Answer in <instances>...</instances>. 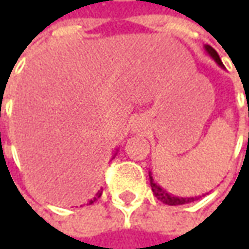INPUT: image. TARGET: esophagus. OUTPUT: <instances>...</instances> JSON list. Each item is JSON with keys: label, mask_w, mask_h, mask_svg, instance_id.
<instances>
[{"label": "esophagus", "mask_w": 249, "mask_h": 249, "mask_svg": "<svg viewBox=\"0 0 249 249\" xmlns=\"http://www.w3.org/2000/svg\"><path fill=\"white\" fill-rule=\"evenodd\" d=\"M136 127H137V126H134V129H136Z\"/></svg>", "instance_id": "esophagus-1"}]
</instances>
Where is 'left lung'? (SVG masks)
<instances>
[{"label":"left lung","instance_id":"left-lung-1","mask_svg":"<svg viewBox=\"0 0 249 249\" xmlns=\"http://www.w3.org/2000/svg\"><path fill=\"white\" fill-rule=\"evenodd\" d=\"M204 48H205L206 53H208V55H209L220 68H225L222 61H220V58H219V55H217V53H216L211 45H205ZM149 184H151V188H152L154 196H157L160 202L167 204V205H183V204H188V202H193V201L198 199L196 196H186V198H183V196H176L169 194L166 190H163L162 187L159 186L158 183H155V180L152 178V173H151V172H149Z\"/></svg>","mask_w":249,"mask_h":249}]
</instances>
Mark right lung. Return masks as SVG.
Listing matches in <instances>:
<instances>
[{
	"instance_id": "add662e5",
	"label": "right lung",
	"mask_w": 249,
	"mask_h": 249,
	"mask_svg": "<svg viewBox=\"0 0 249 249\" xmlns=\"http://www.w3.org/2000/svg\"><path fill=\"white\" fill-rule=\"evenodd\" d=\"M115 155H116V154H115ZM115 155H113V158H115ZM101 193H102V191H98V193H97V194H95V196H92V199H90V204H92V202H95V201H97V198H100L101 196Z\"/></svg>"
}]
</instances>
